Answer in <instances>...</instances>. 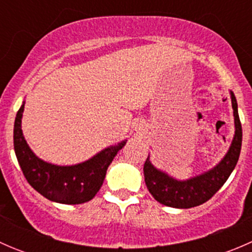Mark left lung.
Segmentation results:
<instances>
[{
	"label": "left lung",
	"mask_w": 252,
	"mask_h": 252,
	"mask_svg": "<svg viewBox=\"0 0 252 252\" xmlns=\"http://www.w3.org/2000/svg\"><path fill=\"white\" fill-rule=\"evenodd\" d=\"M234 116V136L227 154L213 168L189 179L179 180L156 168L147 156L144 164V177L150 194L156 201L174 208H190L208 201L227 182L239 159L243 141V130L239 119L238 103L233 91H229Z\"/></svg>",
	"instance_id": "1"
}]
</instances>
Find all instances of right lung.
Instances as JSON below:
<instances>
[{
  "mask_svg": "<svg viewBox=\"0 0 252 252\" xmlns=\"http://www.w3.org/2000/svg\"><path fill=\"white\" fill-rule=\"evenodd\" d=\"M24 103L25 101L14 121L13 140L17 159L28 183L42 196L58 204L78 205L90 201L102 187L108 166L126 140L106 147L80 163L72 166L50 163L32 151L23 135Z\"/></svg>",
  "mask_w": 252,
  "mask_h": 252,
  "instance_id": "obj_1",
  "label": "right lung"
}]
</instances>
